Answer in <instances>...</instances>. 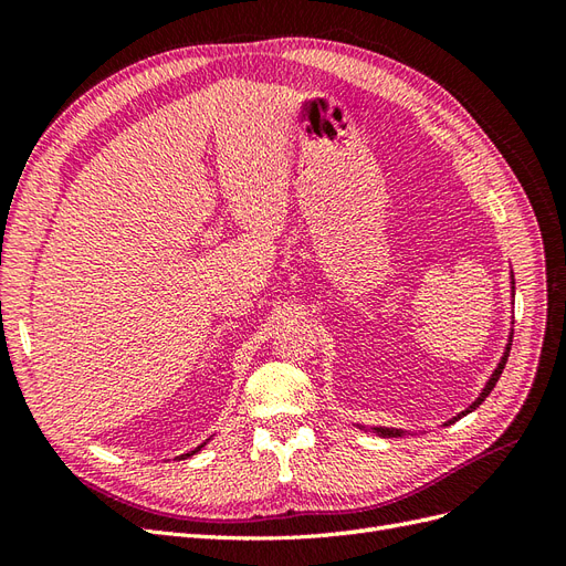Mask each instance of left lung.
I'll list each match as a JSON object with an SVG mask.
<instances>
[{
    "instance_id": "left-lung-1",
    "label": "left lung",
    "mask_w": 566,
    "mask_h": 566,
    "mask_svg": "<svg viewBox=\"0 0 566 566\" xmlns=\"http://www.w3.org/2000/svg\"><path fill=\"white\" fill-rule=\"evenodd\" d=\"M510 345H512V337H510ZM510 345H507V349H505V354H503V358H501V364H499V368H495L493 370V375H491V380L486 382V387L482 389V394H479V399L470 406V408H465V410H462V413L460 416H455L453 420H449V422H455V420H460L462 416H468V413H472V410L474 408H479V403H482L486 397H489V394H491V389L495 387V382H499V378H501V373H503V368H505V364H507V356H510ZM375 432H378V434H382V437H401V430H385V427H375Z\"/></svg>"
}]
</instances>
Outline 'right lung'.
<instances>
[{
    "label": "right lung",
    "mask_w": 566,
    "mask_h": 566,
    "mask_svg": "<svg viewBox=\"0 0 566 566\" xmlns=\"http://www.w3.org/2000/svg\"><path fill=\"white\" fill-rule=\"evenodd\" d=\"M202 447H205V443H200V447H198V449H193V451H188V453H184L181 458H191V455H193V453H198V451H200Z\"/></svg>",
    "instance_id": "right-lung-1"
}]
</instances>
